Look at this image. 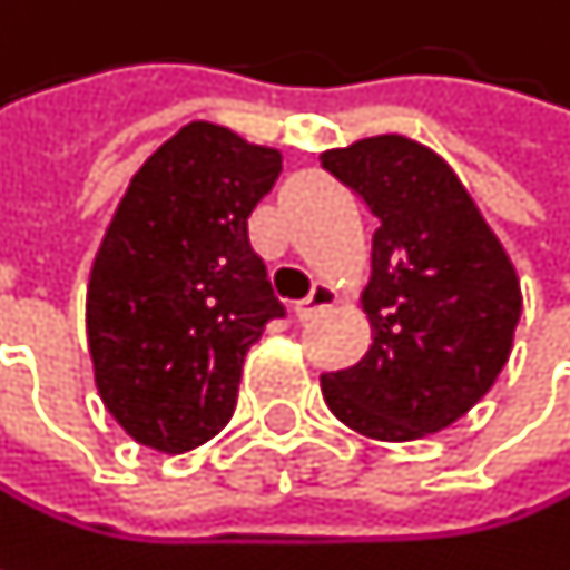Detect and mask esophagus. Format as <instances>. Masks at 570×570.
I'll list each match as a JSON object with an SVG mask.
<instances>
[{
    "instance_id": "1",
    "label": "esophagus",
    "mask_w": 570,
    "mask_h": 570,
    "mask_svg": "<svg viewBox=\"0 0 570 570\" xmlns=\"http://www.w3.org/2000/svg\"><path fill=\"white\" fill-rule=\"evenodd\" d=\"M333 303H336L333 286L316 284L313 289H309V296H306V299H299V303L293 306V313H296V320L303 323V320H309L313 313H320V309H326V306H333Z\"/></svg>"
}]
</instances>
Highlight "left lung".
I'll list each match as a JSON object with an SVG mask.
<instances>
[{
  "instance_id": "obj_1",
  "label": "left lung",
  "mask_w": 570,
  "mask_h": 570,
  "mask_svg": "<svg viewBox=\"0 0 570 570\" xmlns=\"http://www.w3.org/2000/svg\"><path fill=\"white\" fill-rule=\"evenodd\" d=\"M380 220L363 313L366 356L323 373L330 412L360 435L412 442L449 429L512 356L521 284L472 194L432 148L376 135L320 155Z\"/></svg>"
}]
</instances>
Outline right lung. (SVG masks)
<instances>
[{
    "instance_id": "add662e5",
    "label": "right lung",
    "mask_w": 570,
    "mask_h": 570,
    "mask_svg": "<svg viewBox=\"0 0 570 570\" xmlns=\"http://www.w3.org/2000/svg\"><path fill=\"white\" fill-rule=\"evenodd\" d=\"M284 155L190 121L131 177L88 277L95 386L141 445L180 455L234 415L247 350L284 316L247 217Z\"/></svg>"
}]
</instances>
